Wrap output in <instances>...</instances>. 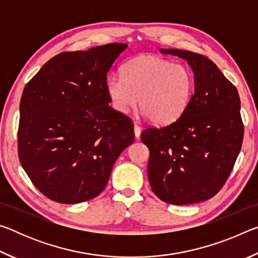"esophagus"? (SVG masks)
Masks as SVG:
<instances>
[{"label": "esophagus", "instance_id": "34e87169", "mask_svg": "<svg viewBox=\"0 0 258 258\" xmlns=\"http://www.w3.org/2000/svg\"><path fill=\"white\" fill-rule=\"evenodd\" d=\"M134 135L137 139H139L140 135H141V127L138 124H134Z\"/></svg>", "mask_w": 258, "mask_h": 258}]
</instances>
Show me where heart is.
<instances>
[{"label": "heart", "instance_id": "b5f03b06", "mask_svg": "<svg viewBox=\"0 0 258 258\" xmlns=\"http://www.w3.org/2000/svg\"><path fill=\"white\" fill-rule=\"evenodd\" d=\"M106 89L116 111L126 115L140 104L143 116L165 125L175 121L189 106L195 80L184 64L140 55L124 64L121 76L109 77Z\"/></svg>", "mask_w": 258, "mask_h": 258}]
</instances>
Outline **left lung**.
<instances>
[{
    "instance_id": "1",
    "label": "left lung",
    "mask_w": 258,
    "mask_h": 258,
    "mask_svg": "<svg viewBox=\"0 0 258 258\" xmlns=\"http://www.w3.org/2000/svg\"><path fill=\"white\" fill-rule=\"evenodd\" d=\"M159 51L187 61L195 93L177 120L142 132V142L150 151L148 177L154 194L165 203H200L221 190L241 149L240 98L206 56L177 49Z\"/></svg>"
}]
</instances>
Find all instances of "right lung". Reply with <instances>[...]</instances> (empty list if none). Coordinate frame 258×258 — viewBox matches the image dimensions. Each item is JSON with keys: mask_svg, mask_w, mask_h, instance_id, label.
<instances>
[{"mask_svg": "<svg viewBox=\"0 0 258 258\" xmlns=\"http://www.w3.org/2000/svg\"><path fill=\"white\" fill-rule=\"evenodd\" d=\"M127 45L111 43L53 56L25 86L18 155L33 184L61 204L86 202L106 187L134 141L130 118L109 106L106 84Z\"/></svg>", "mask_w": 258, "mask_h": 258, "instance_id": "add662e5", "label": "right lung"}]
</instances>
